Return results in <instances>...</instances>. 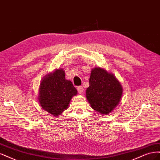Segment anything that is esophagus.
Listing matches in <instances>:
<instances>
[{
  "label": "esophagus",
  "mask_w": 160,
  "mask_h": 160,
  "mask_svg": "<svg viewBox=\"0 0 160 160\" xmlns=\"http://www.w3.org/2000/svg\"><path fill=\"white\" fill-rule=\"evenodd\" d=\"M77 91H78V93H79V94H81L82 93H83V87H82V86L77 87Z\"/></svg>",
  "instance_id": "1"
}]
</instances>
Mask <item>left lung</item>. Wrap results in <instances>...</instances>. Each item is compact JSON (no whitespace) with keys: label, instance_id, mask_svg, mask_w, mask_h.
Wrapping results in <instances>:
<instances>
[{"label":"left lung","instance_id":"left-lung-1","mask_svg":"<svg viewBox=\"0 0 160 160\" xmlns=\"http://www.w3.org/2000/svg\"><path fill=\"white\" fill-rule=\"evenodd\" d=\"M123 95V88L116 77L101 67L91 69L86 98L91 107L103 115L117 108Z\"/></svg>","mask_w":160,"mask_h":160}]
</instances>
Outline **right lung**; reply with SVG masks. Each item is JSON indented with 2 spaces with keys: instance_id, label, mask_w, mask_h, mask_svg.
Returning a JSON list of instances; mask_svg holds the SVG:
<instances>
[{
  "instance_id": "obj_1",
  "label": "right lung",
  "mask_w": 160,
  "mask_h": 160,
  "mask_svg": "<svg viewBox=\"0 0 160 160\" xmlns=\"http://www.w3.org/2000/svg\"><path fill=\"white\" fill-rule=\"evenodd\" d=\"M77 91L71 81L65 79L63 69H57L45 75L38 88V100L41 107L54 117L68 108Z\"/></svg>"
}]
</instances>
